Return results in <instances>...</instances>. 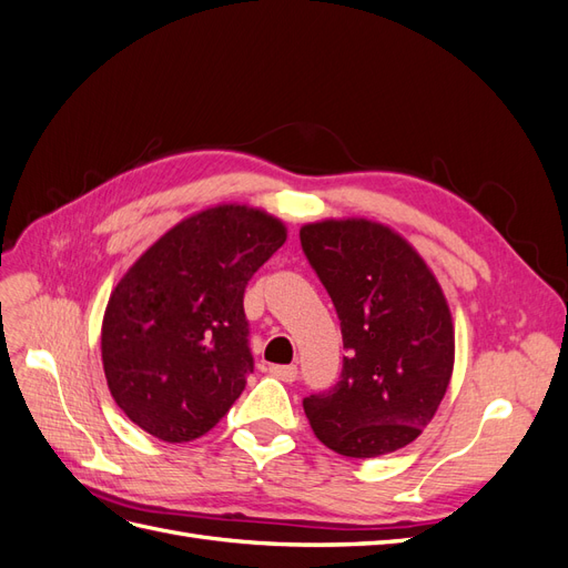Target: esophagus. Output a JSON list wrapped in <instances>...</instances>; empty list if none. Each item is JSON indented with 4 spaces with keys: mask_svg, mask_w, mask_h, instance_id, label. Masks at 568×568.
<instances>
[{
    "mask_svg": "<svg viewBox=\"0 0 568 568\" xmlns=\"http://www.w3.org/2000/svg\"><path fill=\"white\" fill-rule=\"evenodd\" d=\"M267 372L272 376H277L280 382H286V384L296 382V376H298V367L296 365H270Z\"/></svg>",
    "mask_w": 568,
    "mask_h": 568,
    "instance_id": "esophagus-1",
    "label": "esophagus"
}]
</instances>
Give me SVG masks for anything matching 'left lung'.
<instances>
[{
    "mask_svg": "<svg viewBox=\"0 0 568 568\" xmlns=\"http://www.w3.org/2000/svg\"><path fill=\"white\" fill-rule=\"evenodd\" d=\"M343 334L338 384L303 398L315 436L338 455L405 448L434 419L455 365V326L432 267L407 239L365 217L301 227Z\"/></svg>",
    "mask_w": 568,
    "mask_h": 568,
    "instance_id": "obj_1",
    "label": "left lung"
}]
</instances>
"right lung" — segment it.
Instances as JSON below:
<instances>
[{
	"label": "right lung",
	"instance_id": "1",
	"mask_svg": "<svg viewBox=\"0 0 568 568\" xmlns=\"http://www.w3.org/2000/svg\"><path fill=\"white\" fill-rule=\"evenodd\" d=\"M284 242L280 217L220 203L136 257L101 322L106 384L130 422L186 443L227 415L253 372L244 291Z\"/></svg>",
	"mask_w": 568,
	"mask_h": 568
}]
</instances>
